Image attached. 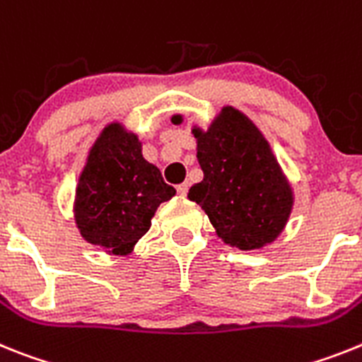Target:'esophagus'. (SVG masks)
Returning <instances> with one entry per match:
<instances>
[{
  "mask_svg": "<svg viewBox=\"0 0 362 362\" xmlns=\"http://www.w3.org/2000/svg\"><path fill=\"white\" fill-rule=\"evenodd\" d=\"M187 189H189V185L185 184H178L177 185V191H178V194H182V197H185V194H187Z\"/></svg>",
  "mask_w": 362,
  "mask_h": 362,
  "instance_id": "esophagus-1",
  "label": "esophagus"
}]
</instances>
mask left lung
<instances>
[{
    "label": "left lung",
    "instance_id": "left-lung-1",
    "mask_svg": "<svg viewBox=\"0 0 362 362\" xmlns=\"http://www.w3.org/2000/svg\"><path fill=\"white\" fill-rule=\"evenodd\" d=\"M180 124V116H173ZM204 180L189 189L226 244L259 250L284 229L291 187L259 129L233 107H224L206 133L193 129Z\"/></svg>",
    "mask_w": 362,
    "mask_h": 362
}]
</instances>
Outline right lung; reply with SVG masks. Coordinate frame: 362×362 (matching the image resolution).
<instances>
[{"label": "right lung", "instance_id": "add662e5", "mask_svg": "<svg viewBox=\"0 0 362 362\" xmlns=\"http://www.w3.org/2000/svg\"><path fill=\"white\" fill-rule=\"evenodd\" d=\"M156 165L142 156L138 136L107 125L80 175L74 218L81 237L115 255H127L149 231L156 207L175 197Z\"/></svg>", "mask_w": 362, "mask_h": 362}]
</instances>
